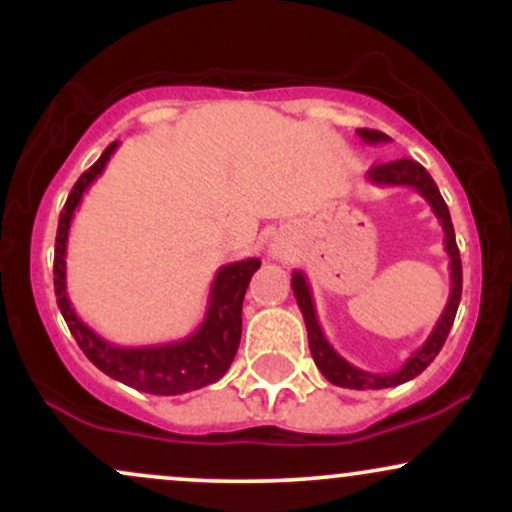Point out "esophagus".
Masks as SVG:
<instances>
[{
  "label": "esophagus",
  "mask_w": 512,
  "mask_h": 512,
  "mask_svg": "<svg viewBox=\"0 0 512 512\" xmlns=\"http://www.w3.org/2000/svg\"><path fill=\"white\" fill-rule=\"evenodd\" d=\"M272 252H274V255H279V252H281L279 245H272Z\"/></svg>",
  "instance_id": "esophagus-1"
}]
</instances>
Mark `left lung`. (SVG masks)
Wrapping results in <instances>:
<instances>
[{
  "mask_svg": "<svg viewBox=\"0 0 512 512\" xmlns=\"http://www.w3.org/2000/svg\"><path fill=\"white\" fill-rule=\"evenodd\" d=\"M358 137L363 139L366 144H383L390 142V137L378 129H356ZM366 178L373 182V185H407L414 187L421 197L431 204L433 214L438 216L440 226L445 231V252L450 257V298L448 305H445L443 315L438 317L436 327L433 332L428 334V339L424 342L421 349H416L404 366L395 370V373H368V370H361L356 366H351L346 358H342L337 351L332 349V344L327 342V337L322 334L320 322H317V313H315V303H313V293H310L308 279H305L303 272H293L291 276V289L293 296H296L298 308H301L305 327H308V344H310V354H313L315 366L320 368V373L330 380L332 385L339 387H349V390H383V387H395L407 383V380L416 378L419 373L431 366L433 358L440 354L443 349L445 339H448L452 322H455L457 315V305H460L462 298V260H460V250H457L455 243V228H452L450 221V211L445 199L440 197L438 185L433 182L428 170L421 166V163L411 161V158H399V161H390V163H380V166H373L368 170Z\"/></svg>",
  "mask_w": 512,
  "mask_h": 512,
  "instance_id": "8db88e82",
  "label": "left lung"
}]
</instances>
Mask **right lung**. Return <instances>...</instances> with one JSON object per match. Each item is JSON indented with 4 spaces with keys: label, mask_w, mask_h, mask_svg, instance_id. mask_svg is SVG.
Wrapping results in <instances>:
<instances>
[{
    "label": "right lung",
    "mask_w": 512,
    "mask_h": 512,
    "mask_svg": "<svg viewBox=\"0 0 512 512\" xmlns=\"http://www.w3.org/2000/svg\"><path fill=\"white\" fill-rule=\"evenodd\" d=\"M117 142L103 151L101 158L76 180L69 192L67 204L60 214L55 238V296L60 313L81 346L88 361L110 378L120 380L134 390L151 395H182L199 387L216 383L231 368L243 332V298L252 274L260 269L257 257L223 264L216 272L209 291L207 315L202 325L190 337L168 344L151 346H117L93 332L91 327L74 313L67 296V238L74 211L91 182L103 173L105 163L115 154Z\"/></svg>",
    "instance_id": "obj_1"
}]
</instances>
